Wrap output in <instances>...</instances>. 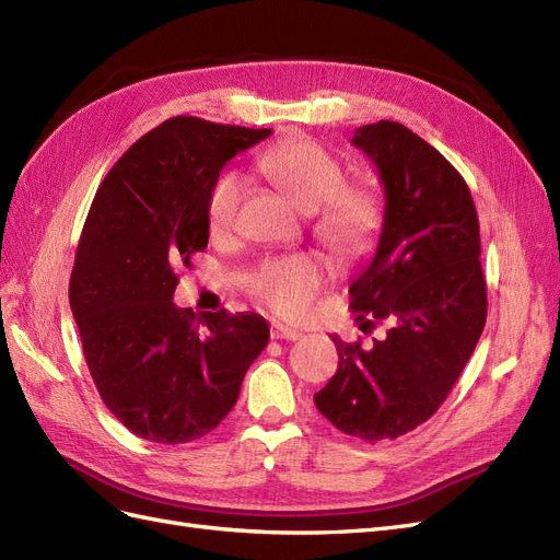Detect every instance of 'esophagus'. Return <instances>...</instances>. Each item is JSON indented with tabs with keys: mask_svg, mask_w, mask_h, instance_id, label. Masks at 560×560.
I'll use <instances>...</instances> for the list:
<instances>
[{
	"mask_svg": "<svg viewBox=\"0 0 560 560\" xmlns=\"http://www.w3.org/2000/svg\"><path fill=\"white\" fill-rule=\"evenodd\" d=\"M270 336L278 338V341H296V338H301V331L282 327V325H273V329H270Z\"/></svg>",
	"mask_w": 560,
	"mask_h": 560,
	"instance_id": "obj_1",
	"label": "esophagus"
}]
</instances>
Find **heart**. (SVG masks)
<instances>
[{"label":"heart","instance_id":"b5f03b06","mask_svg":"<svg viewBox=\"0 0 560 560\" xmlns=\"http://www.w3.org/2000/svg\"><path fill=\"white\" fill-rule=\"evenodd\" d=\"M254 171L276 184L303 212H313L317 241L338 259H358L374 245L383 222L378 198L364 186L343 184L341 161L308 138H292L261 151ZM247 182L241 173H222L208 194V226L226 235L235 226ZM329 278V268L311 252L270 257L254 266L245 287L266 308L282 317L308 311L315 292Z\"/></svg>","mask_w":560,"mask_h":560}]
</instances>
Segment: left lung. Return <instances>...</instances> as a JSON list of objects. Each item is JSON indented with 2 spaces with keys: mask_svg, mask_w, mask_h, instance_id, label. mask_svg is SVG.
Listing matches in <instances>:
<instances>
[{
  "mask_svg": "<svg viewBox=\"0 0 560 560\" xmlns=\"http://www.w3.org/2000/svg\"><path fill=\"white\" fill-rule=\"evenodd\" d=\"M385 189L374 259L350 284L358 319L389 322L371 348L343 343L334 378L315 393L336 430L364 442L397 439L425 422L463 374L486 325L479 217L463 175L395 121L354 130Z\"/></svg>",
  "mask_w": 560,
  "mask_h": 560,
  "instance_id": "1",
  "label": "left lung"
}]
</instances>
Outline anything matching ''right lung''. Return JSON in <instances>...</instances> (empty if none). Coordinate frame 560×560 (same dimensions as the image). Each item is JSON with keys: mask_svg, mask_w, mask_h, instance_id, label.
Segmentation results:
<instances>
[{"mask_svg": "<svg viewBox=\"0 0 560 560\" xmlns=\"http://www.w3.org/2000/svg\"><path fill=\"white\" fill-rule=\"evenodd\" d=\"M270 132L167 118L116 161L93 198L70 306L100 397L147 442L186 444L212 432L268 343L261 315L196 317L173 294L179 268L208 247L212 182Z\"/></svg>", "mask_w": 560, "mask_h": 560, "instance_id": "add662e5", "label": "right lung"}]
</instances>
